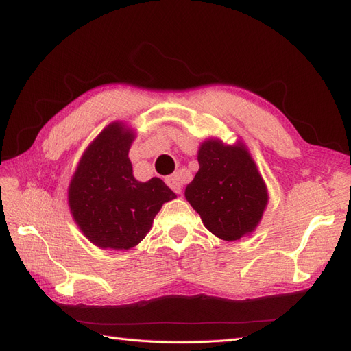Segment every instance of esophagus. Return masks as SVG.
Masks as SVG:
<instances>
[{
    "mask_svg": "<svg viewBox=\"0 0 351 351\" xmlns=\"http://www.w3.org/2000/svg\"><path fill=\"white\" fill-rule=\"evenodd\" d=\"M165 183H167V186L173 190L174 193H177V195H180L182 193V183H180V180H178V177L177 176H169V177H167L165 178Z\"/></svg>",
    "mask_w": 351,
    "mask_h": 351,
    "instance_id": "1",
    "label": "esophagus"
}]
</instances>
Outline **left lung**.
<instances>
[{"label":"left lung","mask_w":351,"mask_h":351,"mask_svg":"<svg viewBox=\"0 0 351 351\" xmlns=\"http://www.w3.org/2000/svg\"><path fill=\"white\" fill-rule=\"evenodd\" d=\"M197 161L199 171L184 195L205 227L228 241L253 231L267 206L268 193L246 147L206 141Z\"/></svg>","instance_id":"8db88e82"}]
</instances>
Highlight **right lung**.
<instances>
[{"label":"right lung","instance_id":"1","mask_svg":"<svg viewBox=\"0 0 351 351\" xmlns=\"http://www.w3.org/2000/svg\"><path fill=\"white\" fill-rule=\"evenodd\" d=\"M134 134L112 123L83 154L69 189L74 221L102 249H130L149 232L162 204L176 193L161 178L141 183L129 149Z\"/></svg>","mask_w":351,"mask_h":351}]
</instances>
